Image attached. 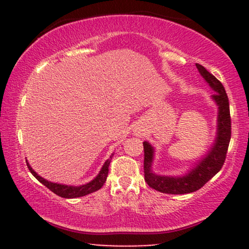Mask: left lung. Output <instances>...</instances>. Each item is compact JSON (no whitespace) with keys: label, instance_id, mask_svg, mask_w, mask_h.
<instances>
[{"label":"left lung","instance_id":"1","mask_svg":"<svg viewBox=\"0 0 249 249\" xmlns=\"http://www.w3.org/2000/svg\"><path fill=\"white\" fill-rule=\"evenodd\" d=\"M199 73L205 79L210 87L215 91L212 100L217 105V131L216 138L212 147L188 173L182 177H169L155 175L152 170L154 160V148L147 142L144 145V175L145 181L151 188L163 194L181 195L194 193L202 188L205 183L220 171L226 161V156L231 138V118L228 95L223 85L210 73L205 68L196 63Z\"/></svg>","mask_w":249,"mask_h":249}]
</instances>
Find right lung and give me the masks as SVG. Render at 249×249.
I'll return each instance as SVG.
<instances>
[{
	"mask_svg": "<svg viewBox=\"0 0 249 249\" xmlns=\"http://www.w3.org/2000/svg\"><path fill=\"white\" fill-rule=\"evenodd\" d=\"M112 154L110 156V159L107 160L104 163V165L102 166L101 171L98 175L95 177V178L89 181L86 185H81V186H68V185H61V183H55V182H51L49 180H45L42 177L37 175V173L34 171L32 169V166L29 165V163L27 162V166H28L29 171L32 172V175L35 177V178L38 180L40 183H43L44 186H46L51 192H53L54 194H56L57 196L63 197V198H76V197H81V196H86L88 194L96 192V190L101 189L102 186L104 185V182L107 181V173H108V166H110V162L112 160Z\"/></svg>",
	"mask_w": 249,
	"mask_h": 249,
	"instance_id": "add662e5",
	"label": "right lung"
}]
</instances>
